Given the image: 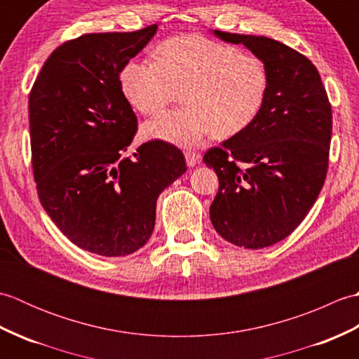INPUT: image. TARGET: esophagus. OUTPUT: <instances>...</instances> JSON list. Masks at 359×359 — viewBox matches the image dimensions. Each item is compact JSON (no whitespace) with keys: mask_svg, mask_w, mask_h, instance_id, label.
Here are the masks:
<instances>
[{"mask_svg":"<svg viewBox=\"0 0 359 359\" xmlns=\"http://www.w3.org/2000/svg\"><path fill=\"white\" fill-rule=\"evenodd\" d=\"M185 158H187V165L188 166H196V165L201 163L202 156L199 154V152H196V151H185Z\"/></svg>","mask_w":359,"mask_h":359,"instance_id":"1","label":"esophagus"}]
</instances>
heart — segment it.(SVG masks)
I'll use <instances>...</instances> for the list:
<instances>
[{"instance_id": "obj_1", "label": "heart", "mask_w": 359, "mask_h": 359, "mask_svg": "<svg viewBox=\"0 0 359 359\" xmlns=\"http://www.w3.org/2000/svg\"><path fill=\"white\" fill-rule=\"evenodd\" d=\"M121 93L135 111L156 116L179 97L185 106L143 126V134L180 147H194L215 133L230 139L262 112L270 74L256 55L201 35L175 36L158 49V62L133 60L120 74Z\"/></svg>"}]
</instances>
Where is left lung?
Returning <instances> with one entry per match:
<instances>
[{
    "instance_id": "1",
    "label": "left lung",
    "mask_w": 359,
    "mask_h": 359,
    "mask_svg": "<svg viewBox=\"0 0 359 359\" xmlns=\"http://www.w3.org/2000/svg\"><path fill=\"white\" fill-rule=\"evenodd\" d=\"M212 34L261 58L270 90L253 125L203 156L219 179L210 219L234 245L265 248L292 234L321 193L332 108L318 69L302 53L269 36Z\"/></svg>"
}]
</instances>
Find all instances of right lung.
Returning a JSON list of instances; mask_svg holds the SVG:
<instances>
[{
    "label": "right lung",
    "mask_w": 359,
    "mask_h": 359,
    "mask_svg": "<svg viewBox=\"0 0 359 359\" xmlns=\"http://www.w3.org/2000/svg\"><path fill=\"white\" fill-rule=\"evenodd\" d=\"M157 32L86 34L46 60L29 95L38 197L75 245L106 257L131 255L151 238L158 194L187 171L162 140L126 157L137 117L120 72Z\"/></svg>",
    "instance_id": "right-lung-1"
}]
</instances>
